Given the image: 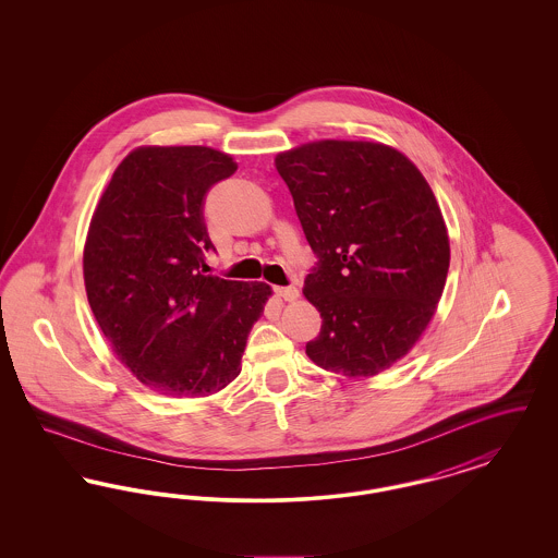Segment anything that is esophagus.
<instances>
[{
  "mask_svg": "<svg viewBox=\"0 0 558 558\" xmlns=\"http://www.w3.org/2000/svg\"><path fill=\"white\" fill-rule=\"evenodd\" d=\"M274 292H276L280 299H284V301H296V299H299V291H296L294 287H276Z\"/></svg>",
  "mask_w": 558,
  "mask_h": 558,
  "instance_id": "esophagus-1",
  "label": "esophagus"
}]
</instances>
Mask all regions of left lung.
Segmentation results:
<instances>
[{
  "label": "left lung",
  "instance_id": "obj_1",
  "mask_svg": "<svg viewBox=\"0 0 558 558\" xmlns=\"http://www.w3.org/2000/svg\"><path fill=\"white\" fill-rule=\"evenodd\" d=\"M274 162L319 259L303 294L322 328L305 353L347 378L391 368L435 316L450 267L425 175L396 148L362 140L307 142Z\"/></svg>",
  "mask_w": 558,
  "mask_h": 558
}]
</instances>
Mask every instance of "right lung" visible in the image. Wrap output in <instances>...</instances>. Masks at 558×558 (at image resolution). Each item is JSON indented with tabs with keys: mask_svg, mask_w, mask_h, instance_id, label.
Masks as SVG:
<instances>
[{
	"mask_svg": "<svg viewBox=\"0 0 558 558\" xmlns=\"http://www.w3.org/2000/svg\"><path fill=\"white\" fill-rule=\"evenodd\" d=\"M239 165L209 146H140L114 169L83 246L89 307L119 362L169 398L240 374L271 287L207 274L203 201Z\"/></svg>",
	"mask_w": 558,
	"mask_h": 558,
	"instance_id": "add662e5",
	"label": "right lung"
}]
</instances>
